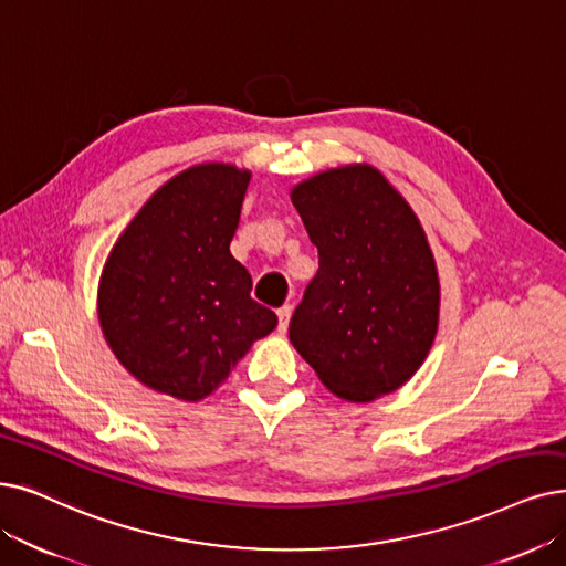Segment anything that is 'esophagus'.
<instances>
[{"instance_id":"1","label":"esophagus","mask_w":566,"mask_h":566,"mask_svg":"<svg viewBox=\"0 0 566 566\" xmlns=\"http://www.w3.org/2000/svg\"><path fill=\"white\" fill-rule=\"evenodd\" d=\"M290 315H292V306H290V304H283V306L279 308V332H285V329H287Z\"/></svg>"}]
</instances>
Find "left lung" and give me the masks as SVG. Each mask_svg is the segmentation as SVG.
<instances>
[{
  "label": "left lung",
  "mask_w": 566,
  "mask_h": 566,
  "mask_svg": "<svg viewBox=\"0 0 566 566\" xmlns=\"http://www.w3.org/2000/svg\"><path fill=\"white\" fill-rule=\"evenodd\" d=\"M318 274L290 321V342L336 397L371 401L403 386L439 325V276L406 199L369 165L292 190Z\"/></svg>",
  "instance_id": "8db88e82"
}]
</instances>
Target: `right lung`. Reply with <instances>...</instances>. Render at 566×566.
Listing matches in <instances>:
<instances>
[{
  "label": "right lung",
  "instance_id": "right-lung-1",
  "mask_svg": "<svg viewBox=\"0 0 566 566\" xmlns=\"http://www.w3.org/2000/svg\"><path fill=\"white\" fill-rule=\"evenodd\" d=\"M251 171L199 165L174 176L113 245L99 323L120 365L176 399L211 395L258 338L279 325L251 297L230 253Z\"/></svg>",
  "mask_w": 566,
  "mask_h": 566
}]
</instances>
